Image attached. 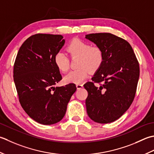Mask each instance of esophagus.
Listing matches in <instances>:
<instances>
[{"mask_svg":"<svg viewBox=\"0 0 154 154\" xmlns=\"http://www.w3.org/2000/svg\"><path fill=\"white\" fill-rule=\"evenodd\" d=\"M76 88H77L78 90L81 89L82 88H83V84H76Z\"/></svg>","mask_w":154,"mask_h":154,"instance_id":"esophagus-1","label":"esophagus"}]
</instances>
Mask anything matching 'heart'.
<instances>
[{
	"label": "heart",
	"instance_id": "b5f03b06",
	"mask_svg": "<svg viewBox=\"0 0 154 154\" xmlns=\"http://www.w3.org/2000/svg\"><path fill=\"white\" fill-rule=\"evenodd\" d=\"M66 51L72 57L78 56V69L71 71L64 77L66 84H80L90 73L101 66L103 55L101 48L96 46H90L88 42L79 38H74L68 44ZM54 62L58 70L67 72L70 67L69 59L63 52H58L54 56Z\"/></svg>",
	"mask_w": 154,
	"mask_h": 154
}]
</instances>
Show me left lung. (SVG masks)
I'll return each instance as SVG.
<instances>
[{"mask_svg":"<svg viewBox=\"0 0 154 154\" xmlns=\"http://www.w3.org/2000/svg\"><path fill=\"white\" fill-rule=\"evenodd\" d=\"M101 48L102 64L84 87L87 114L91 120L108 124L120 118L130 108L136 95L140 76L139 63L126 40L110 33L86 35ZM99 83L100 86L94 83Z\"/></svg>","mask_w":154,"mask_h":154,"instance_id":"1","label":"left lung"}]
</instances>
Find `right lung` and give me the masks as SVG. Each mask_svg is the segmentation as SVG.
I'll return each mask as SVG.
<instances>
[{
  "label": "right lung",
  "instance_id": "right-lung-1",
  "mask_svg": "<svg viewBox=\"0 0 154 154\" xmlns=\"http://www.w3.org/2000/svg\"><path fill=\"white\" fill-rule=\"evenodd\" d=\"M64 43L62 35L36 34L25 40L16 58L13 77L19 102L26 114L39 124L60 121L76 90L72 83L54 86L62 80L54 56Z\"/></svg>",
  "mask_w": 154,
  "mask_h": 154
}]
</instances>
